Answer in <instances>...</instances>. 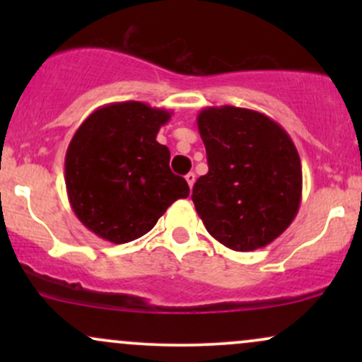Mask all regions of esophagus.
I'll return each instance as SVG.
<instances>
[{"instance_id":"34e87169","label":"esophagus","mask_w":362,"mask_h":362,"mask_svg":"<svg viewBox=\"0 0 362 362\" xmlns=\"http://www.w3.org/2000/svg\"><path fill=\"white\" fill-rule=\"evenodd\" d=\"M185 180H187V184H189L190 189H192L194 184H195V173H192V172L187 173V175H185Z\"/></svg>"}]
</instances>
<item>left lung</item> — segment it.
Wrapping results in <instances>:
<instances>
[{
  "label": "left lung",
  "instance_id": "left-lung-1",
  "mask_svg": "<svg viewBox=\"0 0 362 362\" xmlns=\"http://www.w3.org/2000/svg\"><path fill=\"white\" fill-rule=\"evenodd\" d=\"M209 172L192 189L195 211L224 247L252 252L288 230L301 202L298 149L276 120L223 105L197 115Z\"/></svg>",
  "mask_w": 362,
  "mask_h": 362
}]
</instances>
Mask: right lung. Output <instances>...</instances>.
I'll return each mask as SVG.
<instances>
[{
    "label": "right lung",
    "mask_w": 362,
    "mask_h": 362,
    "mask_svg": "<svg viewBox=\"0 0 362 362\" xmlns=\"http://www.w3.org/2000/svg\"><path fill=\"white\" fill-rule=\"evenodd\" d=\"M170 117L143 102H117L91 112L74 132L64 160L66 189L91 233L132 242L189 195L185 178L170 170L168 148L156 141Z\"/></svg>",
    "instance_id": "add662e5"
}]
</instances>
